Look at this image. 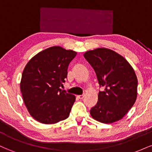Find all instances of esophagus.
<instances>
[{
    "instance_id": "34e87169",
    "label": "esophagus",
    "mask_w": 152,
    "mask_h": 152,
    "mask_svg": "<svg viewBox=\"0 0 152 152\" xmlns=\"http://www.w3.org/2000/svg\"><path fill=\"white\" fill-rule=\"evenodd\" d=\"M84 96H85V95L84 94H82V95H78V96H77V97L79 99H83L84 98Z\"/></svg>"
}]
</instances>
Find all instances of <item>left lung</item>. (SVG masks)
<instances>
[{
  "label": "left lung",
  "instance_id": "8db88e82",
  "mask_svg": "<svg viewBox=\"0 0 152 152\" xmlns=\"http://www.w3.org/2000/svg\"><path fill=\"white\" fill-rule=\"evenodd\" d=\"M83 56L104 88L99 92L98 102L90 110L91 115L104 124L121 119L137 97L138 81L133 68L122 56L109 48L88 50Z\"/></svg>",
  "mask_w": 152,
  "mask_h": 152
}]
</instances>
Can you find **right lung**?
Returning <instances> with one entry per match:
<instances>
[{
  "label": "right lung",
  "instance_id": "right-lung-1",
  "mask_svg": "<svg viewBox=\"0 0 152 152\" xmlns=\"http://www.w3.org/2000/svg\"><path fill=\"white\" fill-rule=\"evenodd\" d=\"M76 56L72 50L52 46L39 52L26 64L20 91L29 114L36 121L53 124L69 117L76 96L60 87Z\"/></svg>",
  "mask_w": 152,
  "mask_h": 152
}]
</instances>
